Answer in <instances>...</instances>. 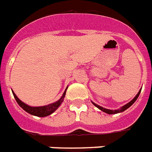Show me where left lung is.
<instances>
[{
    "label": "left lung",
    "instance_id": "obj_1",
    "mask_svg": "<svg viewBox=\"0 0 152 152\" xmlns=\"http://www.w3.org/2000/svg\"><path fill=\"white\" fill-rule=\"evenodd\" d=\"M142 89V88H141ZM141 89H140V91H139V92L137 93V95L135 96L134 98H133L132 100H131L129 103H127V104H126L125 105H124L123 107H121L120 108H119V109H116V110H111V109H107V108H104V107H101V106H99V105H98V104H95L94 102H92L91 101V103L93 104V105H95L96 107H98L99 110H101L102 112H105V113H107V114H110V115H112V114H117V113H120V112H124L125 110H127L128 107H130L135 102V100L137 99V98L139 97V96H140V91H141Z\"/></svg>",
    "mask_w": 152,
    "mask_h": 152
}]
</instances>
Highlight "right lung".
<instances>
[{
	"mask_svg": "<svg viewBox=\"0 0 152 152\" xmlns=\"http://www.w3.org/2000/svg\"><path fill=\"white\" fill-rule=\"evenodd\" d=\"M67 88L65 89V91H64V92L62 95L61 99H58L57 101L54 102L53 104L45 105V106H40V107H32V106H29V105L25 104L24 102H22L16 96L14 91H12V94H13V96H14L16 101L17 102V104H19L20 107H22V109H24L25 112L32 115H36V116H38V117H45V116H48L49 115L53 114V112H55L56 110L61 106V104L64 101V96H65Z\"/></svg>",
	"mask_w": 152,
	"mask_h": 152,
	"instance_id": "1",
	"label": "right lung"
}]
</instances>
